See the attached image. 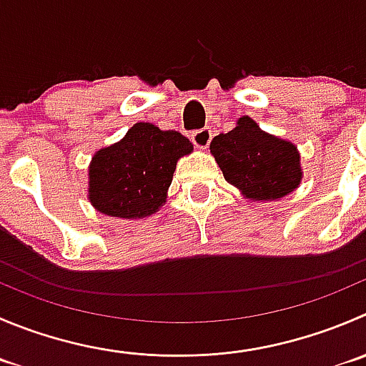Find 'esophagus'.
Segmentation results:
<instances>
[{
	"label": "esophagus",
	"mask_w": 366,
	"mask_h": 366,
	"mask_svg": "<svg viewBox=\"0 0 366 366\" xmlns=\"http://www.w3.org/2000/svg\"><path fill=\"white\" fill-rule=\"evenodd\" d=\"M211 139H212V134L209 129L194 130V132L191 134V141H193L194 147L198 148H207L209 143H211Z\"/></svg>",
	"instance_id": "esophagus-1"
}]
</instances>
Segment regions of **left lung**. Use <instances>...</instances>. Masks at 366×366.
<instances>
[{"instance_id":"1","label":"left lung","mask_w":366,"mask_h":366,"mask_svg":"<svg viewBox=\"0 0 366 366\" xmlns=\"http://www.w3.org/2000/svg\"><path fill=\"white\" fill-rule=\"evenodd\" d=\"M211 152L229 184L252 200H275L302 179L295 144L262 132L248 116L236 129L212 139Z\"/></svg>"}]
</instances>
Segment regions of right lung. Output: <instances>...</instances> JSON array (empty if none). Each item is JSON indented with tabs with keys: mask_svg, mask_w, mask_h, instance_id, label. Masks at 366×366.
Wrapping results in <instances>:
<instances>
[{
	"mask_svg": "<svg viewBox=\"0 0 366 366\" xmlns=\"http://www.w3.org/2000/svg\"><path fill=\"white\" fill-rule=\"evenodd\" d=\"M193 144L175 130L136 123L119 143L98 152L89 169V198L116 218H144L166 200L177 159Z\"/></svg>",
	"mask_w": 366,
	"mask_h": 366,
	"instance_id": "add662e5",
	"label": "right lung"
}]
</instances>
